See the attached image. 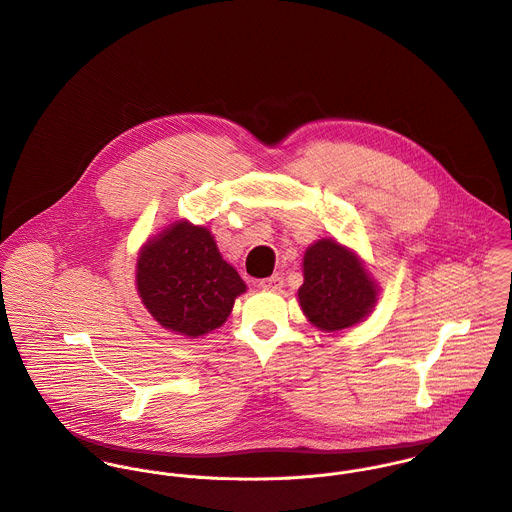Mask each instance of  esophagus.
Segmentation results:
<instances>
[{"mask_svg": "<svg viewBox=\"0 0 512 512\" xmlns=\"http://www.w3.org/2000/svg\"><path fill=\"white\" fill-rule=\"evenodd\" d=\"M283 277L281 275H271L267 279H261L259 281V287L265 289V291H281L283 289Z\"/></svg>", "mask_w": 512, "mask_h": 512, "instance_id": "1", "label": "esophagus"}]
</instances>
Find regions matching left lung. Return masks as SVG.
<instances>
[{
    "instance_id": "obj_1",
    "label": "left lung",
    "mask_w": 512,
    "mask_h": 512,
    "mask_svg": "<svg viewBox=\"0 0 512 512\" xmlns=\"http://www.w3.org/2000/svg\"><path fill=\"white\" fill-rule=\"evenodd\" d=\"M299 305L323 331H341L365 319L377 303V287L363 263L331 239L311 245L303 259Z\"/></svg>"
}]
</instances>
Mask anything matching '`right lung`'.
Masks as SVG:
<instances>
[{
  "label": "right lung",
  "instance_id": "right-lung-1",
  "mask_svg": "<svg viewBox=\"0 0 512 512\" xmlns=\"http://www.w3.org/2000/svg\"><path fill=\"white\" fill-rule=\"evenodd\" d=\"M137 291L159 325L199 337L221 327L245 291L239 273L223 261L211 233L187 221L147 241L137 261Z\"/></svg>",
  "mask_w": 512,
  "mask_h": 512
}]
</instances>
